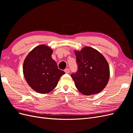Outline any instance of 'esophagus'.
I'll return each mask as SVG.
<instances>
[{
	"instance_id": "34e87169",
	"label": "esophagus",
	"mask_w": 133,
	"mask_h": 133,
	"mask_svg": "<svg viewBox=\"0 0 133 133\" xmlns=\"http://www.w3.org/2000/svg\"><path fill=\"white\" fill-rule=\"evenodd\" d=\"M64 71H65V73L68 74V73H69L70 70H69V69H68V68H67V69H65V70H64Z\"/></svg>"
}]
</instances>
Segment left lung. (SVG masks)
<instances>
[{
    "label": "left lung",
    "mask_w": 133,
    "mask_h": 133,
    "mask_svg": "<svg viewBox=\"0 0 133 133\" xmlns=\"http://www.w3.org/2000/svg\"><path fill=\"white\" fill-rule=\"evenodd\" d=\"M78 70L71 74L78 90L85 95L99 93L108 84L109 66L105 58L94 48L85 46L75 51Z\"/></svg>",
    "instance_id": "obj_1"
}]
</instances>
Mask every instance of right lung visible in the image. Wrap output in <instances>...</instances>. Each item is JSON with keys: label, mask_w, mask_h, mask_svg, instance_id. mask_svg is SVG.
I'll use <instances>...</instances> for the list:
<instances>
[{"label": "right lung", "mask_w": 133, "mask_h": 133, "mask_svg": "<svg viewBox=\"0 0 133 133\" xmlns=\"http://www.w3.org/2000/svg\"><path fill=\"white\" fill-rule=\"evenodd\" d=\"M53 50L45 45L34 48L23 64V74L26 82L38 92L45 94L57 87L60 78L65 72L58 69L51 58Z\"/></svg>", "instance_id": "add662e5"}]
</instances>
